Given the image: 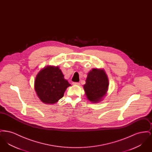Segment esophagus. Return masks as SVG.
<instances>
[{
	"instance_id": "esophagus-1",
	"label": "esophagus",
	"mask_w": 152,
	"mask_h": 152,
	"mask_svg": "<svg viewBox=\"0 0 152 152\" xmlns=\"http://www.w3.org/2000/svg\"><path fill=\"white\" fill-rule=\"evenodd\" d=\"M72 84L73 85H74V86H80V83H77V82H73Z\"/></svg>"
}]
</instances>
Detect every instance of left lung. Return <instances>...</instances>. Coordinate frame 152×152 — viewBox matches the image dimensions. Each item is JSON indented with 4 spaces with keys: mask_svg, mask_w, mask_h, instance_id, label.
<instances>
[{
    "mask_svg": "<svg viewBox=\"0 0 152 152\" xmlns=\"http://www.w3.org/2000/svg\"><path fill=\"white\" fill-rule=\"evenodd\" d=\"M83 88L88 100L98 103L103 100L108 90V76L103 69L93 68L87 75Z\"/></svg>",
    "mask_w": 152,
    "mask_h": 152,
    "instance_id": "8db88e82",
    "label": "left lung"
}]
</instances>
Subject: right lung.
<instances>
[{
    "mask_svg": "<svg viewBox=\"0 0 152 152\" xmlns=\"http://www.w3.org/2000/svg\"><path fill=\"white\" fill-rule=\"evenodd\" d=\"M71 85L64 77L59 67L48 65L36 75L34 87L37 96L44 104H53L61 99Z\"/></svg>",
    "mask_w": 152,
    "mask_h": 152,
    "instance_id": "add662e5",
    "label": "right lung"
}]
</instances>
